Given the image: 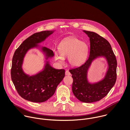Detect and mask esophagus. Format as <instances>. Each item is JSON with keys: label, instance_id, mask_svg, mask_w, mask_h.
Returning a JSON list of instances; mask_svg holds the SVG:
<instances>
[{"label": "esophagus", "instance_id": "34e87169", "mask_svg": "<svg viewBox=\"0 0 130 130\" xmlns=\"http://www.w3.org/2000/svg\"><path fill=\"white\" fill-rule=\"evenodd\" d=\"M65 74H66V75H71V73H70V72L69 71H66Z\"/></svg>", "mask_w": 130, "mask_h": 130}]
</instances>
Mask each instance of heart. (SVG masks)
<instances>
[{
  "label": "heart",
  "instance_id": "heart-1",
  "mask_svg": "<svg viewBox=\"0 0 130 130\" xmlns=\"http://www.w3.org/2000/svg\"><path fill=\"white\" fill-rule=\"evenodd\" d=\"M59 53H55L56 60L60 64L64 62L65 57H68L70 64L73 67L82 65L87 59L89 46L85 42L74 37H69L63 40L59 45Z\"/></svg>",
  "mask_w": 130,
  "mask_h": 130
}]
</instances>
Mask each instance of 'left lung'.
<instances>
[{
    "mask_svg": "<svg viewBox=\"0 0 130 130\" xmlns=\"http://www.w3.org/2000/svg\"><path fill=\"white\" fill-rule=\"evenodd\" d=\"M83 31L90 38V56L84 64L70 70V72L73 78L72 91L74 96L82 102L90 103L102 100L115 85L117 62L108 40L94 32ZM99 57L106 59L108 68L103 79L97 82L90 83L87 78L88 71L93 61Z\"/></svg>",
    "mask_w": 130,
    "mask_h": 130,
    "instance_id": "obj_1",
    "label": "left lung"
}]
</instances>
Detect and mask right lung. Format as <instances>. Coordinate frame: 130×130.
Segmentation results:
<instances>
[{
	"label": "right lung",
	"mask_w": 130,
	"mask_h": 130,
	"mask_svg": "<svg viewBox=\"0 0 130 130\" xmlns=\"http://www.w3.org/2000/svg\"><path fill=\"white\" fill-rule=\"evenodd\" d=\"M54 31L46 30L33 34L23 41L14 54L11 69V79L19 94L28 101L42 103L47 101L54 95L57 86L64 77V70L53 68L48 60L54 56V52L38 44ZM34 48L41 50L46 60L42 71L30 76L24 72L22 64L27 52Z\"/></svg>",
	"instance_id": "1"
}]
</instances>
